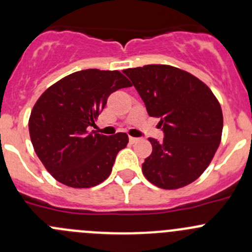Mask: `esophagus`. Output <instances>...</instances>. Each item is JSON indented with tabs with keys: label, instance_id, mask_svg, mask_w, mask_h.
I'll use <instances>...</instances> for the list:
<instances>
[{
	"label": "esophagus",
	"instance_id": "obj_1",
	"mask_svg": "<svg viewBox=\"0 0 252 252\" xmlns=\"http://www.w3.org/2000/svg\"><path fill=\"white\" fill-rule=\"evenodd\" d=\"M129 141H130L131 144H135V142L139 141V138H134V136H130V138H129Z\"/></svg>",
	"mask_w": 252,
	"mask_h": 252
}]
</instances>
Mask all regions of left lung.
Wrapping results in <instances>:
<instances>
[{
  "instance_id": "8db88e82",
  "label": "left lung",
  "mask_w": 252,
  "mask_h": 252,
  "mask_svg": "<svg viewBox=\"0 0 252 252\" xmlns=\"http://www.w3.org/2000/svg\"><path fill=\"white\" fill-rule=\"evenodd\" d=\"M146 106L159 118L162 141L150 138L152 154L142 163L146 179L162 189L196 180L212 161L222 138L223 114L211 89L179 68L149 64L123 70Z\"/></svg>"
}]
</instances>
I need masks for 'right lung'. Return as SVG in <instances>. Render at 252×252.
<instances>
[{
  "instance_id": "add662e5",
  "label": "right lung",
  "mask_w": 252,
  "mask_h": 252,
  "mask_svg": "<svg viewBox=\"0 0 252 252\" xmlns=\"http://www.w3.org/2000/svg\"><path fill=\"white\" fill-rule=\"evenodd\" d=\"M129 80L118 70L85 69L51 85L35 103L29 133L45 168L62 184L91 188L110 177L117 154L126 146V133L112 136L89 131L108 96Z\"/></svg>"
}]
</instances>
